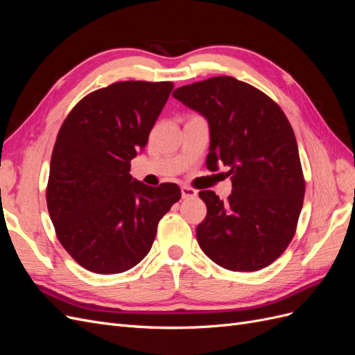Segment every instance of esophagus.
I'll list each match as a JSON object with an SVG mask.
<instances>
[{"label":"esophagus","mask_w":355,"mask_h":355,"mask_svg":"<svg viewBox=\"0 0 355 355\" xmlns=\"http://www.w3.org/2000/svg\"><path fill=\"white\" fill-rule=\"evenodd\" d=\"M180 192H182V198H194V197H197V191L194 188L187 187V185L180 188Z\"/></svg>","instance_id":"1"}]
</instances>
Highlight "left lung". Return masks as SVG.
Returning <instances> with one entry per match:
<instances>
[{
	"mask_svg": "<svg viewBox=\"0 0 355 355\" xmlns=\"http://www.w3.org/2000/svg\"><path fill=\"white\" fill-rule=\"evenodd\" d=\"M173 98L206 118L207 168L227 166V201L201 191L207 214L197 227L201 250L230 271L271 265L292 241L305 196L296 137L271 98L234 77L184 85Z\"/></svg>",
	"mask_w": 355,
	"mask_h": 355,
	"instance_id": "8db88e82",
	"label": "left lung"
}]
</instances>
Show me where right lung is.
Listing matches in <instances>:
<instances>
[{"instance_id": "obj_1", "label": "right lung", "mask_w": 355, "mask_h": 355, "mask_svg": "<svg viewBox=\"0 0 355 355\" xmlns=\"http://www.w3.org/2000/svg\"><path fill=\"white\" fill-rule=\"evenodd\" d=\"M171 90L170 81L114 83L85 96L60 127L47 207L63 249L85 270L118 274L137 265L180 198L176 184L148 187L128 173Z\"/></svg>"}]
</instances>
